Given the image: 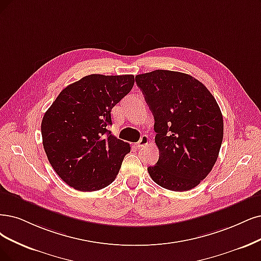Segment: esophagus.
Listing matches in <instances>:
<instances>
[{"label": "esophagus", "instance_id": "obj_1", "mask_svg": "<svg viewBox=\"0 0 261 261\" xmlns=\"http://www.w3.org/2000/svg\"><path fill=\"white\" fill-rule=\"evenodd\" d=\"M149 143V138L147 136H142L140 141L137 143V146L138 147H143V146H146L147 144Z\"/></svg>", "mask_w": 261, "mask_h": 261}]
</instances>
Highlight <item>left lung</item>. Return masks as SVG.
<instances>
[{
	"label": "left lung",
	"instance_id": "left-lung-1",
	"mask_svg": "<svg viewBox=\"0 0 261 261\" xmlns=\"http://www.w3.org/2000/svg\"><path fill=\"white\" fill-rule=\"evenodd\" d=\"M155 124L159 160L147 171L159 186L186 191L213 169L224 138L215 98L188 74L156 70L136 76Z\"/></svg>",
	"mask_w": 261,
	"mask_h": 261
}]
</instances>
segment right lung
I'll list each match as a JSON object with an SVG mask.
<instances>
[{"mask_svg":"<svg viewBox=\"0 0 261 261\" xmlns=\"http://www.w3.org/2000/svg\"><path fill=\"white\" fill-rule=\"evenodd\" d=\"M134 85L133 75L91 74L57 96L42 120L43 146L51 167L80 191L114 181L130 145L112 136L111 112Z\"/></svg>","mask_w":261,"mask_h":261,"instance_id":"add662e5","label":"right lung"}]
</instances>
